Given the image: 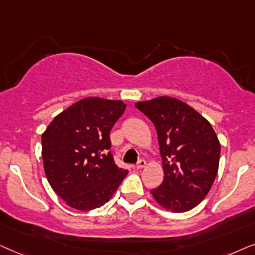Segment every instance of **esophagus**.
I'll use <instances>...</instances> for the list:
<instances>
[{"label": "esophagus", "mask_w": 255, "mask_h": 255, "mask_svg": "<svg viewBox=\"0 0 255 255\" xmlns=\"http://www.w3.org/2000/svg\"><path fill=\"white\" fill-rule=\"evenodd\" d=\"M145 164H147V163H145L144 159H143V158H141V159H138L137 163H136V168H137V169L144 168V167H145Z\"/></svg>", "instance_id": "obj_1"}]
</instances>
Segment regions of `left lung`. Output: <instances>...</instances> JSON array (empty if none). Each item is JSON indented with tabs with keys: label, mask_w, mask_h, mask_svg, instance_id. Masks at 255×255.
<instances>
[{
	"label": "left lung",
	"mask_w": 255,
	"mask_h": 255,
	"mask_svg": "<svg viewBox=\"0 0 255 255\" xmlns=\"http://www.w3.org/2000/svg\"><path fill=\"white\" fill-rule=\"evenodd\" d=\"M157 131L164 179L151 190L172 212L189 211L208 195L218 172L220 144L210 122L183 101L158 97L135 104Z\"/></svg>",
	"instance_id": "8db88e82"
}]
</instances>
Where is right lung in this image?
Returning a JSON list of instances; mask_svg holds the SVG:
<instances>
[{"instance_id":"1","label":"right lung","mask_w":255,"mask_h":255,"mask_svg":"<svg viewBox=\"0 0 255 255\" xmlns=\"http://www.w3.org/2000/svg\"><path fill=\"white\" fill-rule=\"evenodd\" d=\"M125 110L121 100L85 98L57 115L42 135L46 178L71 208H100L127 176L110 151L111 129Z\"/></svg>"}]
</instances>
